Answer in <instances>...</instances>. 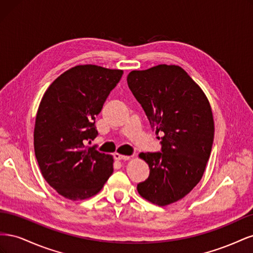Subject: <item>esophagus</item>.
Segmentation results:
<instances>
[{
    "label": "esophagus",
    "mask_w": 253,
    "mask_h": 253,
    "mask_svg": "<svg viewBox=\"0 0 253 253\" xmlns=\"http://www.w3.org/2000/svg\"><path fill=\"white\" fill-rule=\"evenodd\" d=\"M114 158L116 160H128V159H131V156L121 155V154H118V153H116V154H114Z\"/></svg>",
    "instance_id": "1"
}]
</instances>
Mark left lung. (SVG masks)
<instances>
[{"instance_id": "1", "label": "left lung", "mask_w": 253, "mask_h": 253, "mask_svg": "<svg viewBox=\"0 0 253 253\" xmlns=\"http://www.w3.org/2000/svg\"><path fill=\"white\" fill-rule=\"evenodd\" d=\"M127 85L162 139V152L140 153L149 165L138 193L157 206L177 202L202 179L214 138V120L203 89L178 65L132 71Z\"/></svg>"}]
</instances>
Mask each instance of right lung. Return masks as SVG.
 Wrapping results in <instances>:
<instances>
[{"instance_id": "1", "label": "right lung", "mask_w": 253, "mask_h": 253, "mask_svg": "<svg viewBox=\"0 0 253 253\" xmlns=\"http://www.w3.org/2000/svg\"><path fill=\"white\" fill-rule=\"evenodd\" d=\"M124 71L77 65L53 81L37 112L34 147L43 177L71 201L96 195L112 175V155L85 143L94 140L95 126L111 90Z\"/></svg>"}]
</instances>
